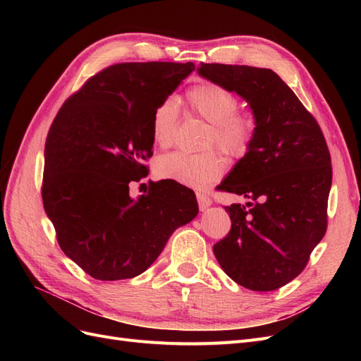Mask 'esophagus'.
<instances>
[{
  "label": "esophagus",
  "instance_id": "obj_1",
  "mask_svg": "<svg viewBox=\"0 0 361 361\" xmlns=\"http://www.w3.org/2000/svg\"><path fill=\"white\" fill-rule=\"evenodd\" d=\"M197 202H199L200 211L207 209V207H209V206L212 204V200L209 199V195H206V194L202 192V191H197Z\"/></svg>",
  "mask_w": 361,
  "mask_h": 361
}]
</instances>
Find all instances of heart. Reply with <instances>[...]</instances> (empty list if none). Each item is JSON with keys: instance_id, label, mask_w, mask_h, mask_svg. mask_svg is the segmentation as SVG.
Here are the masks:
<instances>
[{"instance_id": "b5f03b06", "label": "heart", "mask_w": 361, "mask_h": 361, "mask_svg": "<svg viewBox=\"0 0 361 361\" xmlns=\"http://www.w3.org/2000/svg\"><path fill=\"white\" fill-rule=\"evenodd\" d=\"M190 110L211 123L209 143H215L224 154L239 158L245 155L255 137V122L238 114L236 96L223 85L204 81L191 87L187 93ZM179 123V104L174 97L164 99L154 111L150 122L152 137L158 146H169ZM224 171V159L215 150L204 154L173 152L158 161L162 179L176 180L192 188H203Z\"/></svg>"}]
</instances>
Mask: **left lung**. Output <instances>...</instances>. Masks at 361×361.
I'll list each match as a JSON object with an SVG mask.
<instances>
[{"label": "left lung", "mask_w": 361, "mask_h": 361, "mask_svg": "<svg viewBox=\"0 0 361 361\" xmlns=\"http://www.w3.org/2000/svg\"><path fill=\"white\" fill-rule=\"evenodd\" d=\"M197 72L245 99L255 137L218 190L244 195L226 206L232 228L214 245L226 274L251 290H276L305 268L326 231L331 158L322 130L271 69L200 63Z\"/></svg>", "instance_id": "8db88e82"}]
</instances>
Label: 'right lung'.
Instances as JSON below:
<instances>
[{"mask_svg":"<svg viewBox=\"0 0 361 361\" xmlns=\"http://www.w3.org/2000/svg\"><path fill=\"white\" fill-rule=\"evenodd\" d=\"M194 63H118L85 81L63 104L45 143L42 200L63 253L96 280L145 272L178 227L199 214L192 190L149 183L133 199L129 183L147 174L155 108Z\"/></svg>","mask_w":361,"mask_h":361,"instance_id":"obj_1","label":"right lung"}]
</instances>
